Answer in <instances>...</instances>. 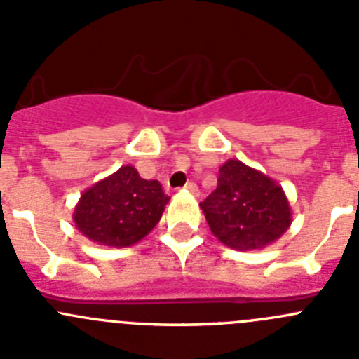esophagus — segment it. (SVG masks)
<instances>
[{"label":"esophagus","instance_id":"obj_1","mask_svg":"<svg viewBox=\"0 0 359 359\" xmlns=\"http://www.w3.org/2000/svg\"><path fill=\"white\" fill-rule=\"evenodd\" d=\"M185 192H189V194H192V196H197V194H199V189H197V185L196 183H187L185 185Z\"/></svg>","mask_w":359,"mask_h":359}]
</instances>
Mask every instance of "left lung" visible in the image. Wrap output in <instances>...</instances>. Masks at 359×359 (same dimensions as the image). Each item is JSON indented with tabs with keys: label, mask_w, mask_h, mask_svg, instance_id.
<instances>
[{
	"label": "left lung",
	"mask_w": 359,
	"mask_h": 359,
	"mask_svg": "<svg viewBox=\"0 0 359 359\" xmlns=\"http://www.w3.org/2000/svg\"><path fill=\"white\" fill-rule=\"evenodd\" d=\"M211 233L234 250H262L287 233L292 210L284 189L261 170L229 158L217 189L199 204Z\"/></svg>",
	"instance_id": "left-lung-1"
}]
</instances>
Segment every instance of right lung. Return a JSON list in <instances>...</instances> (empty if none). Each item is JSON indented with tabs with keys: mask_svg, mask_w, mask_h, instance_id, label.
<instances>
[{
	"mask_svg": "<svg viewBox=\"0 0 359 359\" xmlns=\"http://www.w3.org/2000/svg\"><path fill=\"white\" fill-rule=\"evenodd\" d=\"M169 201L156 180H142L128 163L84 190L72 218L93 243L126 248L151 233Z\"/></svg>",
	"mask_w": 359,
	"mask_h": 359,
	"instance_id": "right-lung-1",
	"label": "right lung"
}]
</instances>
